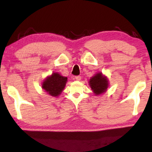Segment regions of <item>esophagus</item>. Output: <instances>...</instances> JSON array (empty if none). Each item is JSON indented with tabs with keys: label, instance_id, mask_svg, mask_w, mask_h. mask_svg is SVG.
I'll list each match as a JSON object with an SVG mask.
<instances>
[{
	"label": "esophagus",
	"instance_id": "34e87169",
	"mask_svg": "<svg viewBox=\"0 0 152 152\" xmlns=\"http://www.w3.org/2000/svg\"><path fill=\"white\" fill-rule=\"evenodd\" d=\"M75 78H76V81H80V80L81 79V77L80 76H76V77H75Z\"/></svg>",
	"mask_w": 152,
	"mask_h": 152
}]
</instances>
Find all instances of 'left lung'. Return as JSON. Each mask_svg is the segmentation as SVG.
<instances>
[{"instance_id": "left-lung-1", "label": "left lung", "mask_w": 152, "mask_h": 152, "mask_svg": "<svg viewBox=\"0 0 152 152\" xmlns=\"http://www.w3.org/2000/svg\"><path fill=\"white\" fill-rule=\"evenodd\" d=\"M88 84L94 94L96 96H99L107 91L109 82L107 76L103 74L102 72H99L90 78Z\"/></svg>"}]
</instances>
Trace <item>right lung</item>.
Returning a JSON list of instances; mask_svg holds the SVG:
<instances>
[{"instance_id":"1","label":"right lung","mask_w":152,"mask_h":152,"mask_svg":"<svg viewBox=\"0 0 152 152\" xmlns=\"http://www.w3.org/2000/svg\"><path fill=\"white\" fill-rule=\"evenodd\" d=\"M66 82L67 77L63 76L58 72H53L43 80L41 88L51 96L57 97L64 90Z\"/></svg>"}]
</instances>
